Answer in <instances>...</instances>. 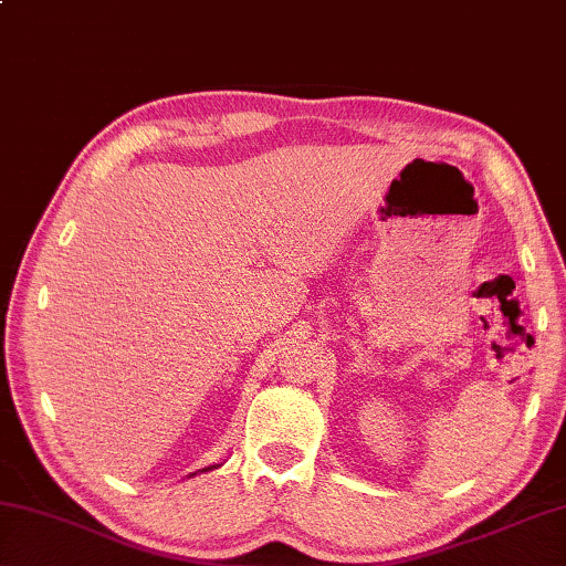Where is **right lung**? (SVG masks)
<instances>
[{
    "label": "right lung",
    "instance_id": "1",
    "mask_svg": "<svg viewBox=\"0 0 566 566\" xmlns=\"http://www.w3.org/2000/svg\"><path fill=\"white\" fill-rule=\"evenodd\" d=\"M213 469H217V465H213ZM203 471H211V465H209V469H203Z\"/></svg>",
    "mask_w": 566,
    "mask_h": 566
}]
</instances>
